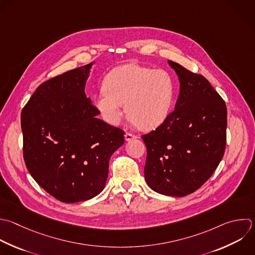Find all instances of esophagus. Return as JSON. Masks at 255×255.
Returning <instances> with one entry per match:
<instances>
[{
  "label": "esophagus",
  "mask_w": 255,
  "mask_h": 255,
  "mask_svg": "<svg viewBox=\"0 0 255 255\" xmlns=\"http://www.w3.org/2000/svg\"><path fill=\"white\" fill-rule=\"evenodd\" d=\"M137 137H138L137 135L132 134V133H130V132H126V134H125V139H126L127 141H130V140L135 139V138H137Z\"/></svg>",
  "instance_id": "1"
}]
</instances>
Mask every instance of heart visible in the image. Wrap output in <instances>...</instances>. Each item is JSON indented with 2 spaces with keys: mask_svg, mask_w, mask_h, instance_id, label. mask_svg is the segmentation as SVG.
Returning <instances> with one entry per match:
<instances>
[{
  "mask_svg": "<svg viewBox=\"0 0 255 255\" xmlns=\"http://www.w3.org/2000/svg\"><path fill=\"white\" fill-rule=\"evenodd\" d=\"M174 94V81L168 72L128 64L106 76L104 90L94 96V105L106 122L118 125L126 104L129 121L138 128L149 130L168 118Z\"/></svg>",
  "mask_w": 255,
  "mask_h": 255,
  "instance_id": "1",
  "label": "heart"
}]
</instances>
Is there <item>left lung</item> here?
<instances>
[{
  "mask_svg": "<svg viewBox=\"0 0 255 255\" xmlns=\"http://www.w3.org/2000/svg\"><path fill=\"white\" fill-rule=\"evenodd\" d=\"M167 63L178 77L179 95L165 122L141 136L147 150L144 178L152 190L180 197L198 189L222 159L227 111L203 76Z\"/></svg>",
  "mask_w": 255,
  "mask_h": 255,
  "instance_id": "1",
  "label": "left lung"
}]
</instances>
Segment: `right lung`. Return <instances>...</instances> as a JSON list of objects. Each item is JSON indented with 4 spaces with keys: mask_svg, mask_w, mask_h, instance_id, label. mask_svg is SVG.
<instances>
[{
    "mask_svg": "<svg viewBox=\"0 0 255 255\" xmlns=\"http://www.w3.org/2000/svg\"><path fill=\"white\" fill-rule=\"evenodd\" d=\"M94 63L38 87L21 114L26 166L48 193L74 203L106 186L112 154L125 142L123 129L97 118L85 93Z\"/></svg>",
    "mask_w": 255,
    "mask_h": 255,
    "instance_id": "add662e5",
    "label": "right lung"
}]
</instances>
